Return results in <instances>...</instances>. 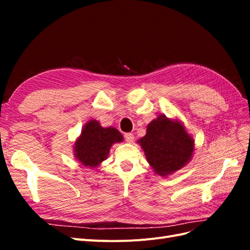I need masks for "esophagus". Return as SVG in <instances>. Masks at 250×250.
Returning a JSON list of instances; mask_svg holds the SVG:
<instances>
[{"mask_svg":"<svg viewBox=\"0 0 250 250\" xmlns=\"http://www.w3.org/2000/svg\"><path fill=\"white\" fill-rule=\"evenodd\" d=\"M125 140L127 143H132L134 140V135L132 133H125Z\"/></svg>","mask_w":250,"mask_h":250,"instance_id":"esophagus-1","label":"esophagus"}]
</instances>
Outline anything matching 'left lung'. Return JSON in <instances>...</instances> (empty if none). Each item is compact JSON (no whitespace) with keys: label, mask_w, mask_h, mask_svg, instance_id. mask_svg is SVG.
<instances>
[{"label":"left lung","mask_w":250,"mask_h":250,"mask_svg":"<svg viewBox=\"0 0 250 250\" xmlns=\"http://www.w3.org/2000/svg\"><path fill=\"white\" fill-rule=\"evenodd\" d=\"M138 143L151 168L161 176H167L185 167L194 151V140L183 123L165 115L151 121L146 135Z\"/></svg>","instance_id":"8db88e82"}]
</instances>
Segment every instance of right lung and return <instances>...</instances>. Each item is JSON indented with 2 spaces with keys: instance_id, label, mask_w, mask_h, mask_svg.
Segmentation results:
<instances>
[{
  "instance_id": "add662e5",
  "label": "right lung",
  "mask_w": 250,
  "mask_h": 250,
  "mask_svg": "<svg viewBox=\"0 0 250 250\" xmlns=\"http://www.w3.org/2000/svg\"><path fill=\"white\" fill-rule=\"evenodd\" d=\"M122 141L123 135L116 128H103L98 121L90 120L75 143V156L85 167L95 168L106 160L112 144Z\"/></svg>"
}]
</instances>
